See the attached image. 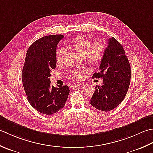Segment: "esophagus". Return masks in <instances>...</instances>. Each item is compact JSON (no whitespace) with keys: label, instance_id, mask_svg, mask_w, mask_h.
Wrapping results in <instances>:
<instances>
[{"label":"esophagus","instance_id":"esophagus-1","mask_svg":"<svg viewBox=\"0 0 153 153\" xmlns=\"http://www.w3.org/2000/svg\"><path fill=\"white\" fill-rule=\"evenodd\" d=\"M79 86H80L79 84H76V83L72 84V85H71V88H76V87H79Z\"/></svg>","mask_w":153,"mask_h":153}]
</instances>
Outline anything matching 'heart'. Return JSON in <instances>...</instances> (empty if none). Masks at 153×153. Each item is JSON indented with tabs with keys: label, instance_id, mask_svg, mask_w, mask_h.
<instances>
[{
	"label": "heart",
	"instance_id": "obj_1",
	"mask_svg": "<svg viewBox=\"0 0 153 153\" xmlns=\"http://www.w3.org/2000/svg\"><path fill=\"white\" fill-rule=\"evenodd\" d=\"M71 47L78 53L85 57L86 63L96 66L102 61L105 53V47L102 42H97L93 43L92 40L80 36L74 38L70 43ZM65 51L63 49H59L56 52L55 59L57 65L63 64ZM80 71H72L68 74L73 79L79 80L82 79Z\"/></svg>",
	"mask_w": 153,
	"mask_h": 153
}]
</instances>
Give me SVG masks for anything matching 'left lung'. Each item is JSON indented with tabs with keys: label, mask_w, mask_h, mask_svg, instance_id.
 I'll use <instances>...</instances> for the list:
<instances>
[{
	"label": "left lung",
	"mask_w": 153,
	"mask_h": 153,
	"mask_svg": "<svg viewBox=\"0 0 153 153\" xmlns=\"http://www.w3.org/2000/svg\"><path fill=\"white\" fill-rule=\"evenodd\" d=\"M108 45L99 67L92 78H102V86L97 85L90 100L93 107L102 111L116 108L122 102L130 85L131 66L123 46L114 37Z\"/></svg>",
	"instance_id": "8db88e82"
}]
</instances>
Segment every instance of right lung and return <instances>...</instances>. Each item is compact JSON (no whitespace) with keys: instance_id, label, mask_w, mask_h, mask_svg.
<instances>
[{"instance_id":"obj_1","label":"right lung","mask_w":153,"mask_h":153,"mask_svg":"<svg viewBox=\"0 0 153 153\" xmlns=\"http://www.w3.org/2000/svg\"><path fill=\"white\" fill-rule=\"evenodd\" d=\"M63 35L47 36L30 46L22 72L27 100L40 113L52 115L65 106L69 94L67 85L54 87L49 77L56 67V48Z\"/></svg>"}]
</instances>
